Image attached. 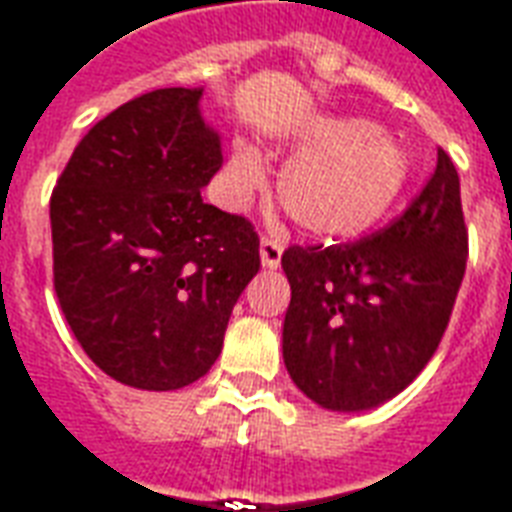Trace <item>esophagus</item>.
<instances>
[{
  "mask_svg": "<svg viewBox=\"0 0 512 512\" xmlns=\"http://www.w3.org/2000/svg\"><path fill=\"white\" fill-rule=\"evenodd\" d=\"M259 256H261V267H264V270H278V267H281V256H283L281 240H275V237H261Z\"/></svg>",
  "mask_w": 512,
  "mask_h": 512,
  "instance_id": "esophagus-1",
  "label": "esophagus"
}]
</instances>
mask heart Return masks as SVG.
I'll list each match as a JSON object with an SVG mask.
<instances>
[{"mask_svg": "<svg viewBox=\"0 0 512 512\" xmlns=\"http://www.w3.org/2000/svg\"><path fill=\"white\" fill-rule=\"evenodd\" d=\"M294 158L278 177V201L305 234L354 240L379 226L412 179V155L368 119L316 114L289 136ZM264 185L259 149L234 141L223 188L231 204H245Z\"/></svg>", "mask_w": 512, "mask_h": 512, "instance_id": "1", "label": "heart"}]
</instances>
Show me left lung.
<instances>
[{
  "mask_svg": "<svg viewBox=\"0 0 512 512\" xmlns=\"http://www.w3.org/2000/svg\"><path fill=\"white\" fill-rule=\"evenodd\" d=\"M283 363L313 404L365 412L417 379L445 335L466 270L461 182L445 149L412 207L335 248H289Z\"/></svg>",
  "mask_w": 512,
  "mask_h": 512,
  "instance_id": "1",
  "label": "left lung"
}]
</instances>
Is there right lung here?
Returning a JSON list of instances; mask_svg holds the SVG:
<instances>
[{
	"instance_id": "1",
	"label": "right lung",
	"mask_w": 512,
	"mask_h": 512,
	"mask_svg": "<svg viewBox=\"0 0 512 512\" xmlns=\"http://www.w3.org/2000/svg\"><path fill=\"white\" fill-rule=\"evenodd\" d=\"M204 89H155L78 141L51 196L54 289L103 374L179 390L207 374L259 272L245 218L204 204L223 166Z\"/></svg>"
}]
</instances>
